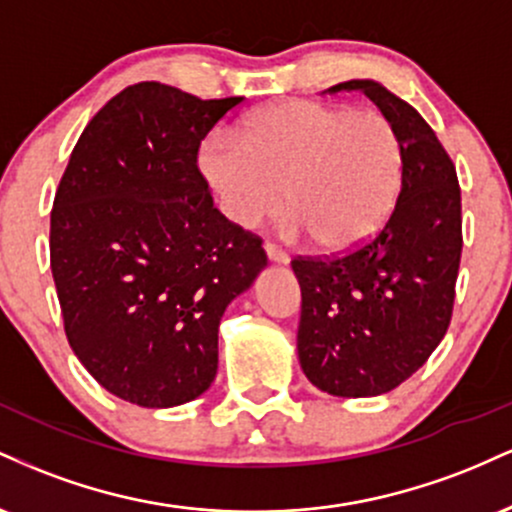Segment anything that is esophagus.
Returning <instances> with one entry per match:
<instances>
[{"label": "esophagus", "mask_w": 512, "mask_h": 512, "mask_svg": "<svg viewBox=\"0 0 512 512\" xmlns=\"http://www.w3.org/2000/svg\"><path fill=\"white\" fill-rule=\"evenodd\" d=\"M264 252H267V257H269V260H272V262H281V264H286V262L291 260L289 252L281 250L279 245H274V243H264Z\"/></svg>", "instance_id": "obj_1"}]
</instances>
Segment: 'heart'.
<instances>
[{"instance_id":"obj_1","label":"heart","mask_w":512,"mask_h":512,"mask_svg":"<svg viewBox=\"0 0 512 512\" xmlns=\"http://www.w3.org/2000/svg\"><path fill=\"white\" fill-rule=\"evenodd\" d=\"M223 214L255 226L284 204V231L322 250L366 243L395 209L404 146L380 110L286 101L245 120L240 139L214 132L199 151Z\"/></svg>"}]
</instances>
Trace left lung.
<instances>
[{
  "label": "left lung",
  "instance_id": "1",
  "mask_svg": "<svg viewBox=\"0 0 512 512\" xmlns=\"http://www.w3.org/2000/svg\"><path fill=\"white\" fill-rule=\"evenodd\" d=\"M395 122L404 146L402 190L373 238L334 257H293L301 284L298 358L322 392L375 397L414 375L445 337L462 255L455 163L431 125L383 84L351 79Z\"/></svg>",
  "mask_w": 512,
  "mask_h": 512
}]
</instances>
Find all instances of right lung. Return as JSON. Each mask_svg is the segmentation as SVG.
Here are the masks:
<instances>
[{"label": "right lung", "mask_w": 512, "mask_h": 512, "mask_svg": "<svg viewBox=\"0 0 512 512\" xmlns=\"http://www.w3.org/2000/svg\"><path fill=\"white\" fill-rule=\"evenodd\" d=\"M243 98L142 81L93 115L50 214L64 332L105 390L161 409L209 390L219 322L267 264L262 238L214 207L199 144Z\"/></svg>", "instance_id": "right-lung-1"}]
</instances>
